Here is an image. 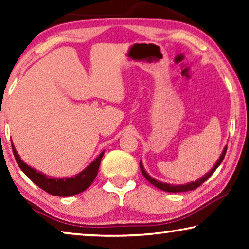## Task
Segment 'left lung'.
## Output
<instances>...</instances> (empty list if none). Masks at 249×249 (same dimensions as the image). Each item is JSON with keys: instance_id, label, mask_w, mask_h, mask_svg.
Segmentation results:
<instances>
[{"instance_id": "8db88e82", "label": "left lung", "mask_w": 249, "mask_h": 249, "mask_svg": "<svg viewBox=\"0 0 249 249\" xmlns=\"http://www.w3.org/2000/svg\"><path fill=\"white\" fill-rule=\"evenodd\" d=\"M226 151H227V146H225L224 151H222V153H221V155L219 157V160L216 162V164L213 165V168L211 169L209 172L206 173L202 178H200V179L195 181V182L185 183V184L173 185V184H170V183L161 182V181H157L155 179H153V178H152L150 174H148L145 171V169H144V166L142 164V161L140 162V168H141V171H142V174H143L144 177H145V179L148 181V182L153 184L154 187L161 189V190H163V191H166V192H184V191H190V190H195V189L200 187V185H201L203 182H205L206 180H208L211 176H213V173L216 171V169L220 165V163L222 162V160H224V158H225V155H226Z\"/></svg>"}]
</instances>
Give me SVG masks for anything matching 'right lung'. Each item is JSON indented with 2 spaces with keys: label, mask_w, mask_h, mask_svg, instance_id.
<instances>
[{
  "label": "right lung",
  "mask_w": 249,
  "mask_h": 249,
  "mask_svg": "<svg viewBox=\"0 0 249 249\" xmlns=\"http://www.w3.org/2000/svg\"><path fill=\"white\" fill-rule=\"evenodd\" d=\"M13 154L16 158L17 163L20 166V169L24 172L30 180L33 183H36L39 188H41L48 194L58 196H70L80 194L89 188V185L95 180L96 176L98 173L99 164L104 155L103 151L97 158L89 164L86 169H84L80 173L76 174L75 177L70 178H53L48 177L42 172H39L38 170L29 166L27 163L21 160L20 155L18 154L14 145H12Z\"/></svg>",
  "instance_id": "obj_1"
}]
</instances>
